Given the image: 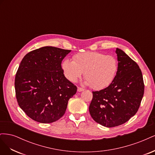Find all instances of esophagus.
<instances>
[{
    "label": "esophagus",
    "mask_w": 155,
    "mask_h": 155,
    "mask_svg": "<svg viewBox=\"0 0 155 155\" xmlns=\"http://www.w3.org/2000/svg\"><path fill=\"white\" fill-rule=\"evenodd\" d=\"M84 91V89L83 88H81V87H78V92H82V91Z\"/></svg>",
    "instance_id": "1"
}]
</instances>
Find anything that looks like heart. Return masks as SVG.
I'll return each instance as SVG.
<instances>
[{
  "instance_id": "b5f03b06",
  "label": "heart",
  "mask_w": 155,
  "mask_h": 155,
  "mask_svg": "<svg viewBox=\"0 0 155 155\" xmlns=\"http://www.w3.org/2000/svg\"><path fill=\"white\" fill-rule=\"evenodd\" d=\"M67 78L76 82L85 72V84L95 90H102L109 86L116 76L118 63L112 55L98 51H86L67 59L62 64Z\"/></svg>"
}]
</instances>
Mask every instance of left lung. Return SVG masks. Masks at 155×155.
I'll return each mask as SVG.
<instances>
[{
  "label": "left lung",
  "instance_id": "left-lung-1",
  "mask_svg": "<svg viewBox=\"0 0 155 155\" xmlns=\"http://www.w3.org/2000/svg\"><path fill=\"white\" fill-rule=\"evenodd\" d=\"M118 70L107 88L92 92L89 112L93 120L107 127L127 122L137 113L144 93L141 70L123 50L116 48Z\"/></svg>",
  "mask_w": 155,
  "mask_h": 155
}]
</instances>
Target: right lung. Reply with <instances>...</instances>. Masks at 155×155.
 I'll return each mask as SVG.
<instances>
[{"mask_svg":"<svg viewBox=\"0 0 155 155\" xmlns=\"http://www.w3.org/2000/svg\"><path fill=\"white\" fill-rule=\"evenodd\" d=\"M71 50L44 46L27 54L15 79L18 104L37 122L52 123L66 111L77 87L65 78L61 62Z\"/></svg>","mask_w":155,"mask_h":155,"instance_id":"right-lung-1","label":"right lung"}]
</instances>
